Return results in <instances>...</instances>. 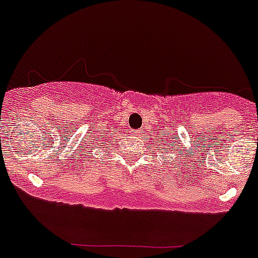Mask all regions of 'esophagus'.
<instances>
[{
	"mask_svg": "<svg viewBox=\"0 0 258 258\" xmlns=\"http://www.w3.org/2000/svg\"><path fill=\"white\" fill-rule=\"evenodd\" d=\"M132 135H134V139H137V140H139L141 136V131L140 130H134V131H132Z\"/></svg>",
	"mask_w": 258,
	"mask_h": 258,
	"instance_id": "obj_1",
	"label": "esophagus"
}]
</instances>
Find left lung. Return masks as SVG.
Instances as JSON below:
<instances>
[{
	"label": "left lung",
	"mask_w": 258,
	"mask_h": 258,
	"mask_svg": "<svg viewBox=\"0 0 258 258\" xmlns=\"http://www.w3.org/2000/svg\"><path fill=\"white\" fill-rule=\"evenodd\" d=\"M162 141H163V139H162ZM163 149H164V148H163Z\"/></svg>",
	"instance_id": "8db88e82"
}]
</instances>
